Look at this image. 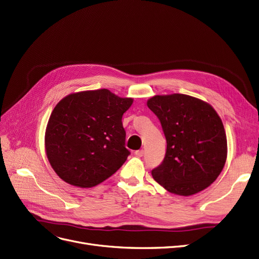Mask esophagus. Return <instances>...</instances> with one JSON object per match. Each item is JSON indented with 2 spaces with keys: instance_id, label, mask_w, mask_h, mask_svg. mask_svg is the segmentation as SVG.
<instances>
[{
  "instance_id": "esophagus-1",
  "label": "esophagus",
  "mask_w": 259,
  "mask_h": 259,
  "mask_svg": "<svg viewBox=\"0 0 259 259\" xmlns=\"http://www.w3.org/2000/svg\"><path fill=\"white\" fill-rule=\"evenodd\" d=\"M144 153H145V151H144L143 149H141V150H138V151H136V154H137L138 156H143V155H144Z\"/></svg>"
}]
</instances>
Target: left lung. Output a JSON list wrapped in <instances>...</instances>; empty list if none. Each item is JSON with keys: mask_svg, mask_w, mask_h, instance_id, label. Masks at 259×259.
<instances>
[{"mask_svg": "<svg viewBox=\"0 0 259 259\" xmlns=\"http://www.w3.org/2000/svg\"><path fill=\"white\" fill-rule=\"evenodd\" d=\"M147 106L160 119L167 142L164 161L151 171L155 181L184 197L215 182L228 156L227 134L216 110L179 93L152 96Z\"/></svg>", "mask_w": 259, "mask_h": 259, "instance_id": "obj_1", "label": "left lung"}]
</instances>
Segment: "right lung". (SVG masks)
<instances>
[{
	"label": "right lung",
	"mask_w": 259,
	"mask_h": 259,
	"mask_svg": "<svg viewBox=\"0 0 259 259\" xmlns=\"http://www.w3.org/2000/svg\"><path fill=\"white\" fill-rule=\"evenodd\" d=\"M133 98L107 89L66 95L54 108L46 129L49 162L64 182L90 188L104 182L126 162L122 114Z\"/></svg>",
	"instance_id": "right-lung-1"
}]
</instances>
